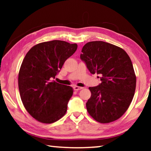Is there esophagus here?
<instances>
[{"label":"esophagus","mask_w":151,"mask_h":151,"mask_svg":"<svg viewBox=\"0 0 151 151\" xmlns=\"http://www.w3.org/2000/svg\"><path fill=\"white\" fill-rule=\"evenodd\" d=\"M83 87H80V86H74V90L75 91H79V90H81V89H83Z\"/></svg>","instance_id":"obj_1"}]
</instances>
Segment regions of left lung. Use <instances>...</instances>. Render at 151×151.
<instances>
[{
  "mask_svg": "<svg viewBox=\"0 0 151 151\" xmlns=\"http://www.w3.org/2000/svg\"><path fill=\"white\" fill-rule=\"evenodd\" d=\"M81 58L91 74L100 75L102 82L88 88L91 92L86 103L88 114L101 123L121 118L131 104L136 88V75L129 56L117 46L92 41L83 47Z\"/></svg>",
  "mask_w": 151,
  "mask_h": 151,
  "instance_id": "1",
  "label": "left lung"
}]
</instances>
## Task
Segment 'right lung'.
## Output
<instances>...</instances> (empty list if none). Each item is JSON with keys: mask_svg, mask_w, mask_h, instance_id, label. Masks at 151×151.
<instances>
[{"mask_svg": "<svg viewBox=\"0 0 151 151\" xmlns=\"http://www.w3.org/2000/svg\"><path fill=\"white\" fill-rule=\"evenodd\" d=\"M76 49L75 43L55 40L36 45L27 53L19 73V89L24 108L37 121L50 124L66 114L73 89L54 79Z\"/></svg>", "mask_w": 151, "mask_h": 151, "instance_id": "add662e5", "label": "right lung"}]
</instances>
